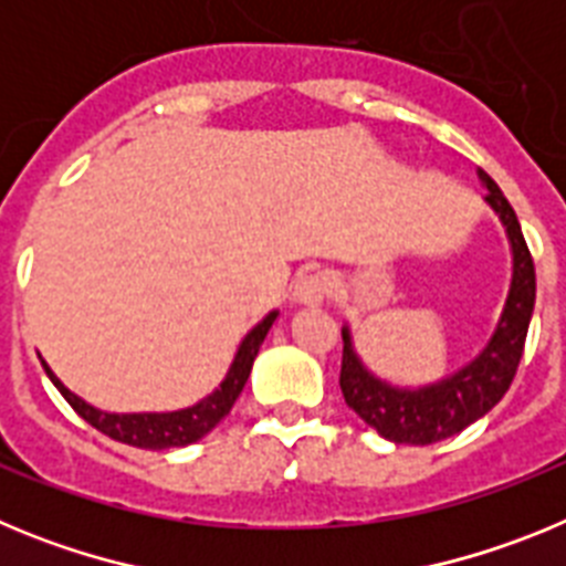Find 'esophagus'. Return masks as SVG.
Listing matches in <instances>:
<instances>
[{
    "mask_svg": "<svg viewBox=\"0 0 566 566\" xmlns=\"http://www.w3.org/2000/svg\"><path fill=\"white\" fill-rule=\"evenodd\" d=\"M334 294V277L328 272H308L294 283L292 300L297 306H319Z\"/></svg>",
    "mask_w": 566,
    "mask_h": 566,
    "instance_id": "esophagus-1",
    "label": "esophagus"
}]
</instances>
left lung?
Segmentation results:
<instances>
[{"mask_svg": "<svg viewBox=\"0 0 566 566\" xmlns=\"http://www.w3.org/2000/svg\"><path fill=\"white\" fill-rule=\"evenodd\" d=\"M479 184L488 189L484 203L496 212L510 247V286L496 326L473 357L457 371L444 374L433 382L399 385L374 374L359 357L352 326H343V388L345 405L371 424L374 431L397 444H433L457 437L468 424L479 422L496 408L516 377L518 359L527 339L530 317L536 306V269L524 243L522 227L484 169H476Z\"/></svg>", "mask_w": 566, "mask_h": 566, "instance_id": "8db88e82", "label": "left lung"}]
</instances>
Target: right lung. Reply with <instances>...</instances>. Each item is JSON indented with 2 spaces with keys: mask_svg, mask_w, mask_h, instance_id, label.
Returning <instances> with one entry per match:
<instances>
[{
  "mask_svg": "<svg viewBox=\"0 0 566 566\" xmlns=\"http://www.w3.org/2000/svg\"><path fill=\"white\" fill-rule=\"evenodd\" d=\"M277 317H280V308H272L266 317L258 319V323L247 332V337L238 343V352H234L232 363H229L227 368V377L221 379V385H218L212 394H207L203 399L187 405V408H178V411H138V413L102 411V408L90 405L84 397L70 391L67 385L53 374V368H50L44 359L42 365H44V371H48L50 382L56 385L59 394L73 405V411H76L84 422L93 424L96 431L107 433L109 439H115V442L133 444V448H144V451L187 448V444L207 437L214 424L221 422V419L232 411L234 399L240 397L249 374H252V365L260 352V345H263L269 328L274 326V319Z\"/></svg>",
  "mask_w": 566,
  "mask_h": 566,
  "instance_id": "right-lung-1",
  "label": "right lung"
}]
</instances>
